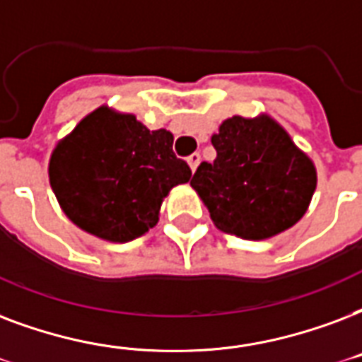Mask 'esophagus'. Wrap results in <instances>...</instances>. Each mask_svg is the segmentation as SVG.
Masks as SVG:
<instances>
[{"label": "esophagus", "mask_w": 362, "mask_h": 362, "mask_svg": "<svg viewBox=\"0 0 362 362\" xmlns=\"http://www.w3.org/2000/svg\"><path fill=\"white\" fill-rule=\"evenodd\" d=\"M199 163H201V156H199V153H197V151L187 157V165L192 167L193 173H195V169H197V165H199Z\"/></svg>", "instance_id": "obj_1"}]
</instances>
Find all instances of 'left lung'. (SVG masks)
<instances>
[{
	"label": "left lung",
	"instance_id": "8db88e82",
	"mask_svg": "<svg viewBox=\"0 0 362 362\" xmlns=\"http://www.w3.org/2000/svg\"><path fill=\"white\" fill-rule=\"evenodd\" d=\"M216 159L192 178L214 226L260 241L288 230L305 214L317 186L311 159L267 115H233L211 138Z\"/></svg>",
	"mask_w": 362,
	"mask_h": 362
}]
</instances>
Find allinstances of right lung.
Masks as SVG:
<instances>
[{
    "mask_svg": "<svg viewBox=\"0 0 362 362\" xmlns=\"http://www.w3.org/2000/svg\"><path fill=\"white\" fill-rule=\"evenodd\" d=\"M173 134L102 106L60 140L49 180L62 211L90 235L127 243L159 220L163 197L192 169L173 151Z\"/></svg>",
    "mask_w": 362,
    "mask_h": 362,
    "instance_id": "add662e5",
    "label": "right lung"
}]
</instances>
